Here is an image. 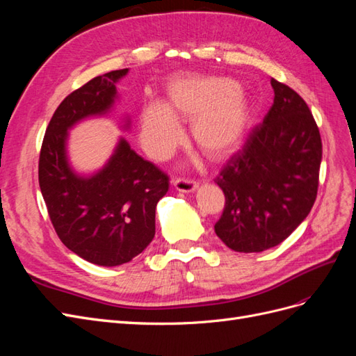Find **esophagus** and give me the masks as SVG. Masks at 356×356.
<instances>
[{
	"instance_id": "obj_1",
	"label": "esophagus",
	"mask_w": 356,
	"mask_h": 356,
	"mask_svg": "<svg viewBox=\"0 0 356 356\" xmlns=\"http://www.w3.org/2000/svg\"><path fill=\"white\" fill-rule=\"evenodd\" d=\"M197 182L193 181V179H188V178H177L174 179V187L178 190V191H182V193H191L195 191L197 188Z\"/></svg>"
}]
</instances>
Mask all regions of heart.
<instances>
[{"label": "heart", "mask_w": 356, "mask_h": 356, "mask_svg": "<svg viewBox=\"0 0 356 356\" xmlns=\"http://www.w3.org/2000/svg\"><path fill=\"white\" fill-rule=\"evenodd\" d=\"M191 122V141L212 161L232 154L242 143L250 105L238 84L217 77H178L166 90V102L145 105L139 115L145 152L165 160L179 145L182 132L177 123Z\"/></svg>", "instance_id": "b5f03b06"}]
</instances>
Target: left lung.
I'll list each match as a JSON object with an SVG mask.
<instances>
[{"label": "left lung", "instance_id": "1", "mask_svg": "<svg viewBox=\"0 0 356 356\" xmlns=\"http://www.w3.org/2000/svg\"><path fill=\"white\" fill-rule=\"evenodd\" d=\"M275 99L215 182L225 203L215 233L236 252H261L284 242L318 195L322 141L307 104L272 79Z\"/></svg>", "mask_w": 356, "mask_h": 356}]
</instances>
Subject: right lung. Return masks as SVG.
Returning a JSON list of instances; mask_svg holds the SVG:
<instances>
[{"label":"right lung","instance_id":"right-lung-1","mask_svg":"<svg viewBox=\"0 0 356 356\" xmlns=\"http://www.w3.org/2000/svg\"><path fill=\"white\" fill-rule=\"evenodd\" d=\"M126 74L127 68L98 75L70 93L46 129L38 161L41 195L58 238L86 261L108 267L129 263L153 241L156 204L169 177L124 139L101 172L77 177L68 166L65 139L74 123L110 108L115 83Z\"/></svg>","mask_w":356,"mask_h":356}]
</instances>
